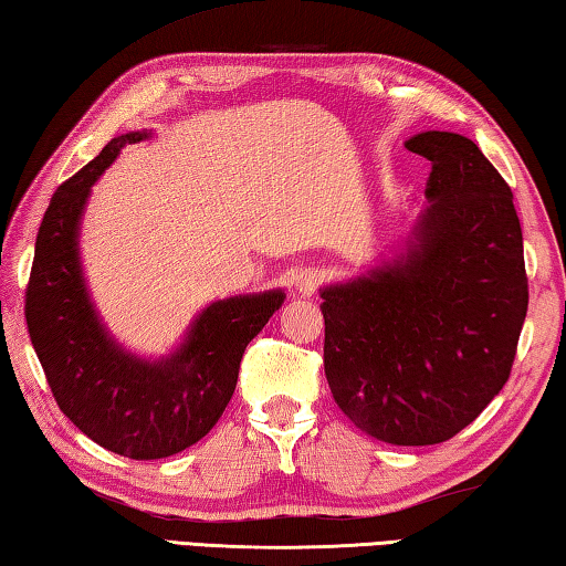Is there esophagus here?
<instances>
[{
	"mask_svg": "<svg viewBox=\"0 0 566 566\" xmlns=\"http://www.w3.org/2000/svg\"><path fill=\"white\" fill-rule=\"evenodd\" d=\"M321 283H323V275L321 271H315V268H305V271L295 275V291L301 295H313L318 291Z\"/></svg>",
	"mask_w": 566,
	"mask_h": 566,
	"instance_id": "1",
	"label": "esophagus"
}]
</instances>
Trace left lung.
I'll return each mask as SVG.
<instances>
[{
    "label": "left lung",
    "mask_w": 566,
    "mask_h": 566,
    "mask_svg": "<svg viewBox=\"0 0 566 566\" xmlns=\"http://www.w3.org/2000/svg\"><path fill=\"white\" fill-rule=\"evenodd\" d=\"M432 164L428 208L405 251L321 291L325 378L370 438L438 444L488 408L510 378L530 289L512 191L478 144L415 134Z\"/></svg>",
    "instance_id": "obj_1"
}]
</instances>
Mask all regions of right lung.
<instances>
[{
    "mask_svg": "<svg viewBox=\"0 0 566 566\" xmlns=\"http://www.w3.org/2000/svg\"><path fill=\"white\" fill-rule=\"evenodd\" d=\"M144 138L148 132L112 138L56 188L36 233L24 315L59 410L106 450L161 460L211 432L233 398L245 345L281 308L285 293L211 303L168 358H138L108 335L86 291L78 231L96 178L126 144Z\"/></svg>",
    "mask_w": 566,
    "mask_h": 566,
    "instance_id": "obj_1",
    "label": "right lung"
}]
</instances>
